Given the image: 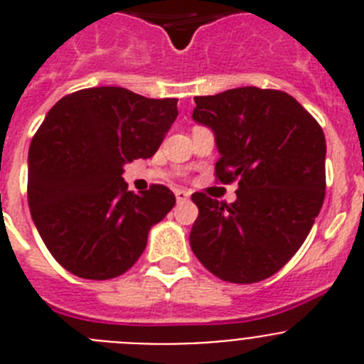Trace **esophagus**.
I'll return each mask as SVG.
<instances>
[{"label":"esophagus","mask_w":364,"mask_h":364,"mask_svg":"<svg viewBox=\"0 0 364 364\" xmlns=\"http://www.w3.org/2000/svg\"><path fill=\"white\" fill-rule=\"evenodd\" d=\"M175 197L176 202H186L189 198V193L184 191V189H175Z\"/></svg>","instance_id":"34e87169"}]
</instances>
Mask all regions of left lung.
<instances>
[{"mask_svg":"<svg viewBox=\"0 0 364 364\" xmlns=\"http://www.w3.org/2000/svg\"><path fill=\"white\" fill-rule=\"evenodd\" d=\"M195 104L193 120L215 134L218 180L239 178V189L231 205L193 195L191 250L222 281H264L297 253L323 208L324 133L294 96L273 89L237 87Z\"/></svg>","mask_w":364,"mask_h":364,"instance_id":"1","label":"left lung"}]
</instances>
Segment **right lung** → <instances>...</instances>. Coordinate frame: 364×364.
I'll return each instance as SVG.
<instances>
[{"mask_svg":"<svg viewBox=\"0 0 364 364\" xmlns=\"http://www.w3.org/2000/svg\"><path fill=\"white\" fill-rule=\"evenodd\" d=\"M176 98L92 87L47 112L28 147V208L50 255L76 277L105 281L142 255L175 205L166 186L127 191L125 164L151 159L178 117Z\"/></svg>","mask_w":364,"mask_h":364,"instance_id":"right-lung-1","label":"right lung"}]
</instances>
